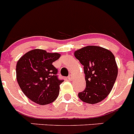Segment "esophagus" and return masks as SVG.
I'll use <instances>...</instances> for the list:
<instances>
[{
  "instance_id": "34e87169",
  "label": "esophagus",
  "mask_w": 134,
  "mask_h": 134,
  "mask_svg": "<svg viewBox=\"0 0 134 134\" xmlns=\"http://www.w3.org/2000/svg\"><path fill=\"white\" fill-rule=\"evenodd\" d=\"M68 80H70V81H72V80H73V79H74V77H73V76H72V75H70V76H68Z\"/></svg>"
}]
</instances>
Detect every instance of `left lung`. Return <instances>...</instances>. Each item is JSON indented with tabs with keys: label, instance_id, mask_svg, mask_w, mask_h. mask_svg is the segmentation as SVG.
Segmentation results:
<instances>
[{
	"label": "left lung",
	"instance_id": "left-lung-1",
	"mask_svg": "<svg viewBox=\"0 0 134 134\" xmlns=\"http://www.w3.org/2000/svg\"><path fill=\"white\" fill-rule=\"evenodd\" d=\"M74 56L83 66L86 81V87L79 93V98L89 104L104 100L111 91L118 75L114 54L99 46H87L76 51Z\"/></svg>",
	"mask_w": 134,
	"mask_h": 134
}]
</instances>
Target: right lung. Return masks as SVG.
<instances>
[{"instance_id": "1", "label": "right lung", "mask_w": 134, "mask_h": 134, "mask_svg": "<svg viewBox=\"0 0 134 134\" xmlns=\"http://www.w3.org/2000/svg\"><path fill=\"white\" fill-rule=\"evenodd\" d=\"M60 54L34 49L25 53L16 64V79L21 91L37 104L53 103L59 94L63 80L58 78V70L53 65Z\"/></svg>"}]
</instances>
